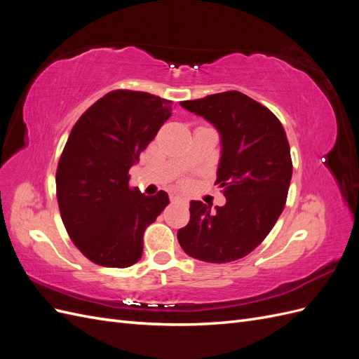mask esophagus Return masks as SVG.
I'll list each match as a JSON object with an SVG mask.
<instances>
[{
  "mask_svg": "<svg viewBox=\"0 0 359 359\" xmlns=\"http://www.w3.org/2000/svg\"><path fill=\"white\" fill-rule=\"evenodd\" d=\"M170 199H172V202H173V201H186V199L181 198V196H172Z\"/></svg>",
  "mask_w": 359,
  "mask_h": 359,
  "instance_id": "34e87169",
  "label": "esophagus"
}]
</instances>
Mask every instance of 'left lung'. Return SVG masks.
<instances>
[{
    "instance_id": "1",
    "label": "left lung",
    "mask_w": 359,
    "mask_h": 359,
    "mask_svg": "<svg viewBox=\"0 0 359 359\" xmlns=\"http://www.w3.org/2000/svg\"><path fill=\"white\" fill-rule=\"evenodd\" d=\"M220 135L217 181L223 206L190 202V222L178 231L189 256L203 262L238 260L262 243L285 208L292 178L290 148L283 126L265 106L240 91L181 102Z\"/></svg>"
}]
</instances>
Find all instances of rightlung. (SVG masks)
Returning a JSON list of instances; mask_svg holds the SVG:
<instances>
[{
  "mask_svg": "<svg viewBox=\"0 0 359 359\" xmlns=\"http://www.w3.org/2000/svg\"><path fill=\"white\" fill-rule=\"evenodd\" d=\"M170 111V100L115 90L72 128L57 169V199L69 236L91 262L127 268L142 256L144 232L169 196L163 190L145 196L130 189L128 170Z\"/></svg>",
  "mask_w": 359,
  "mask_h": 359,
  "instance_id": "obj_1",
  "label": "right lung"
}]
</instances>
